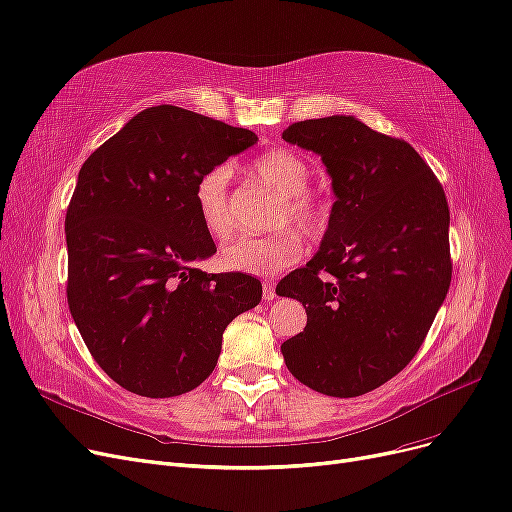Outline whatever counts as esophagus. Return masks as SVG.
<instances>
[{
	"mask_svg": "<svg viewBox=\"0 0 512 512\" xmlns=\"http://www.w3.org/2000/svg\"><path fill=\"white\" fill-rule=\"evenodd\" d=\"M276 298V287L274 280H263V300H274Z\"/></svg>",
	"mask_w": 512,
	"mask_h": 512,
	"instance_id": "34e87169",
	"label": "esophagus"
}]
</instances>
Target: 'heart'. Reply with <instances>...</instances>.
Masks as SVG:
<instances>
[{"instance_id":"heart-1","label":"heart","mask_w":512,"mask_h":512,"mask_svg":"<svg viewBox=\"0 0 512 512\" xmlns=\"http://www.w3.org/2000/svg\"><path fill=\"white\" fill-rule=\"evenodd\" d=\"M249 174L259 185L280 193V204L272 219L274 227L293 223L310 236L323 232L329 219V206L319 191L308 187L310 166L304 157L289 148H272L251 161ZM229 180H232V170L225 163L204 170L195 180V208L204 229L214 238H225L234 232ZM304 249L302 234L287 227L270 236H240L229 240L221 246L219 261L225 270L274 276L298 263Z\"/></svg>"}]
</instances>
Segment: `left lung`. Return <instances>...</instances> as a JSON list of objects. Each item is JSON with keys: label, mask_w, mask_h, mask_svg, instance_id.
Masks as SVG:
<instances>
[{"label": "left lung", "mask_w": 512, "mask_h": 512, "mask_svg": "<svg viewBox=\"0 0 512 512\" xmlns=\"http://www.w3.org/2000/svg\"><path fill=\"white\" fill-rule=\"evenodd\" d=\"M283 138L321 155L336 202L319 253L276 287L308 315L280 351L306 387L355 398L410 364L447 298V195L406 140L353 117L298 121Z\"/></svg>", "instance_id": "1"}]
</instances>
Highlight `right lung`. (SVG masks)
<instances>
[{
    "mask_svg": "<svg viewBox=\"0 0 512 512\" xmlns=\"http://www.w3.org/2000/svg\"><path fill=\"white\" fill-rule=\"evenodd\" d=\"M257 142L178 106L136 114L89 155L65 214L68 306L91 357L144 398H174L217 366L225 327L261 300L249 274H206L217 251L195 180Z\"/></svg>",
    "mask_w": 512,
    "mask_h": 512,
    "instance_id": "1",
    "label": "right lung"
}]
</instances>
